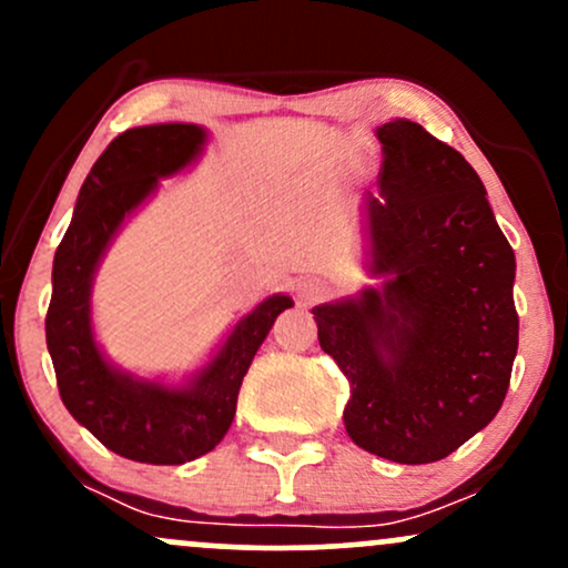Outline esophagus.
I'll return each mask as SVG.
<instances>
[{"label":"esophagus","instance_id":"esophagus-1","mask_svg":"<svg viewBox=\"0 0 568 568\" xmlns=\"http://www.w3.org/2000/svg\"><path fill=\"white\" fill-rule=\"evenodd\" d=\"M296 293H298V298H302L304 304H312V302H317V298H323L325 283H323V280H317V277H304V280H298Z\"/></svg>","mask_w":568,"mask_h":568}]
</instances>
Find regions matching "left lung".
<instances>
[{
  "instance_id": "left-lung-1",
  "label": "left lung",
  "mask_w": 568,
  "mask_h": 568,
  "mask_svg": "<svg viewBox=\"0 0 568 568\" xmlns=\"http://www.w3.org/2000/svg\"><path fill=\"white\" fill-rule=\"evenodd\" d=\"M379 194L366 197L379 291L312 310L349 382L347 435L366 452L427 465L497 416L518 352L515 253L478 173L410 120L376 128Z\"/></svg>"
}]
</instances>
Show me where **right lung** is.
<instances>
[{"label":"right lung","mask_w":568,"mask_h":568,"mask_svg":"<svg viewBox=\"0 0 568 568\" xmlns=\"http://www.w3.org/2000/svg\"><path fill=\"white\" fill-rule=\"evenodd\" d=\"M202 143L205 130L184 122L116 135L84 179L53 262L44 336L63 406L103 446L146 465H184L219 446L234 419L253 355L280 312L293 306L280 293L258 304L186 387L133 379L109 366L98 349L90 328V288L109 240L160 179L197 158Z\"/></svg>","instance_id":"obj_1"}]
</instances>
